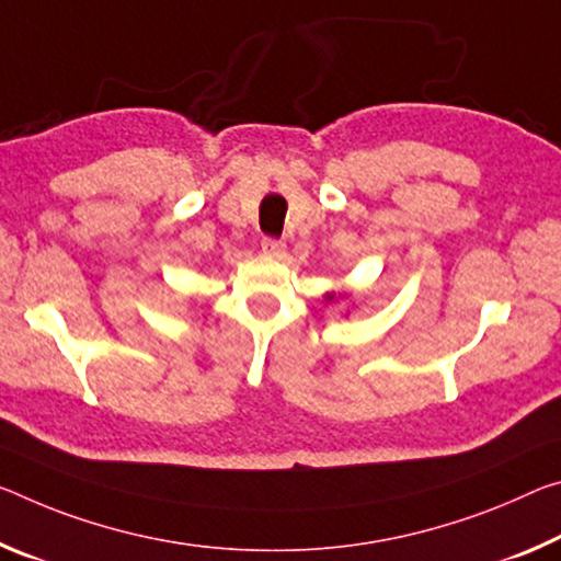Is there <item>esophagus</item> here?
<instances>
[{
  "mask_svg": "<svg viewBox=\"0 0 561 561\" xmlns=\"http://www.w3.org/2000/svg\"><path fill=\"white\" fill-rule=\"evenodd\" d=\"M284 249H287V244H284L282 239H272V237L262 239V252L266 256H284Z\"/></svg>",
  "mask_w": 561,
  "mask_h": 561,
  "instance_id": "1",
  "label": "esophagus"
}]
</instances>
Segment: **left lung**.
Here are the masks:
<instances>
[{
    "instance_id": "left-lung-1",
    "label": "left lung",
    "mask_w": 561,
    "mask_h": 561,
    "mask_svg": "<svg viewBox=\"0 0 561 561\" xmlns=\"http://www.w3.org/2000/svg\"><path fill=\"white\" fill-rule=\"evenodd\" d=\"M327 299H334V295H327Z\"/></svg>"
}]
</instances>
